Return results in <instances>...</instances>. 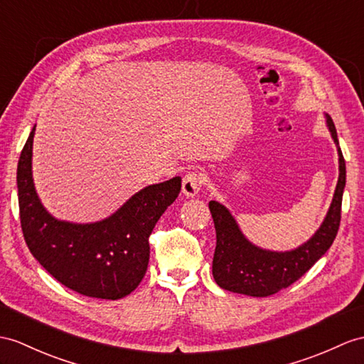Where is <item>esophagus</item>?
Instances as JSON below:
<instances>
[{"instance_id": "34e87169", "label": "esophagus", "mask_w": 364, "mask_h": 364, "mask_svg": "<svg viewBox=\"0 0 364 364\" xmlns=\"http://www.w3.org/2000/svg\"><path fill=\"white\" fill-rule=\"evenodd\" d=\"M203 182H205V177L200 171H191L183 177L182 181V191L185 196L193 198L200 191Z\"/></svg>"}]
</instances>
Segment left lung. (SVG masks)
<instances>
[{
    "instance_id": "1",
    "label": "left lung",
    "mask_w": 364,
    "mask_h": 364,
    "mask_svg": "<svg viewBox=\"0 0 364 364\" xmlns=\"http://www.w3.org/2000/svg\"><path fill=\"white\" fill-rule=\"evenodd\" d=\"M331 136L338 146V137L331 115L326 114ZM340 176L329 211L321 227L307 242L289 252L261 249L247 239L235 218L223 203L210 200L208 207L216 228V249L213 256V278L225 290L249 296H270L298 281L331 249L341 220V200L346 185V164L338 146Z\"/></svg>"
}]
</instances>
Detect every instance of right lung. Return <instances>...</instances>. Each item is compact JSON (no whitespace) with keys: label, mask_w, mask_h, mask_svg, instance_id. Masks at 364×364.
Returning a JSON list of instances; mask_svg holds the SVG:
<instances>
[{"label":"right lung","mask_w":364,"mask_h":364,"mask_svg":"<svg viewBox=\"0 0 364 364\" xmlns=\"http://www.w3.org/2000/svg\"><path fill=\"white\" fill-rule=\"evenodd\" d=\"M35 127L16 168L20 219L33 258L80 295L120 299L139 284L149 261V235L181 193V177L148 185L99 223L58 220L43 207L32 179Z\"/></svg>","instance_id":"right-lung-1"}]
</instances>
